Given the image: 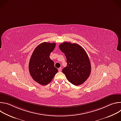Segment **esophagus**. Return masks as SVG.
<instances>
[{
	"label": "esophagus",
	"instance_id": "esophagus-1",
	"mask_svg": "<svg viewBox=\"0 0 121 121\" xmlns=\"http://www.w3.org/2000/svg\"><path fill=\"white\" fill-rule=\"evenodd\" d=\"M61 70H62V68H61V67H60L59 68H58V71H59V72H61Z\"/></svg>",
	"mask_w": 121,
	"mask_h": 121
}]
</instances>
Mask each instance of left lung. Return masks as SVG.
<instances>
[{
    "label": "left lung",
    "mask_w": 121,
    "mask_h": 121,
    "mask_svg": "<svg viewBox=\"0 0 121 121\" xmlns=\"http://www.w3.org/2000/svg\"><path fill=\"white\" fill-rule=\"evenodd\" d=\"M59 47L66 58L67 66L63 69V73L73 85L83 84L91 72V62L86 51L79 44L69 42H64Z\"/></svg>",
    "instance_id": "obj_1"
}]
</instances>
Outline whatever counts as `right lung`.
Masks as SVG:
<instances>
[{
  "label": "right lung",
  "mask_w": 121,
  "mask_h": 121,
  "mask_svg": "<svg viewBox=\"0 0 121 121\" xmlns=\"http://www.w3.org/2000/svg\"><path fill=\"white\" fill-rule=\"evenodd\" d=\"M56 45V43H43L34 49L30 57L29 72L33 79L42 85L48 84L58 72L49 57Z\"/></svg>",
  "instance_id": "add662e5"
}]
</instances>
